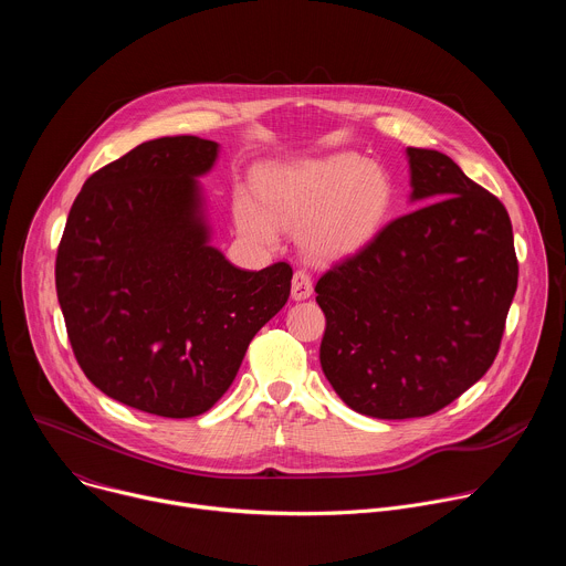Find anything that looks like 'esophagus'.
I'll return each mask as SVG.
<instances>
[{"mask_svg":"<svg viewBox=\"0 0 566 566\" xmlns=\"http://www.w3.org/2000/svg\"><path fill=\"white\" fill-rule=\"evenodd\" d=\"M311 293H313L311 275L306 271H302V269L295 271L293 282H291V297L293 300H306V297H311Z\"/></svg>","mask_w":566,"mask_h":566,"instance_id":"esophagus-1","label":"esophagus"}]
</instances>
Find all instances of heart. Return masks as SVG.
Wrapping results in <instances>:
<instances>
[{
    "mask_svg": "<svg viewBox=\"0 0 566 566\" xmlns=\"http://www.w3.org/2000/svg\"><path fill=\"white\" fill-rule=\"evenodd\" d=\"M255 188L258 197L244 190L234 199L239 230L258 241H275L280 228L300 230V244L313 260L363 251L391 206L387 175L352 151L277 164Z\"/></svg>",
    "mask_w": 566,
    "mask_h": 566,
    "instance_id": "obj_1",
    "label": "heart"
}]
</instances>
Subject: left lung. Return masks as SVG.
<instances>
[{"label": "left lung", "mask_w": 566, "mask_h": 566, "mask_svg": "<svg viewBox=\"0 0 566 566\" xmlns=\"http://www.w3.org/2000/svg\"><path fill=\"white\" fill-rule=\"evenodd\" d=\"M410 203L322 275L319 365L374 419L428 417L493 365L517 291L513 226L497 197L437 149L408 147Z\"/></svg>", "instance_id": "obj_1"}]
</instances>
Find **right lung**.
I'll return each instance as SVG.
<instances>
[{"instance_id":"1","label":"right lung","mask_w":566,"mask_h":566,"mask_svg":"<svg viewBox=\"0 0 566 566\" xmlns=\"http://www.w3.org/2000/svg\"><path fill=\"white\" fill-rule=\"evenodd\" d=\"M219 143L145 140L87 179L55 260L73 354L109 398L168 419L208 412L255 334L286 304L293 271L237 269L212 247L201 177Z\"/></svg>"}]
</instances>
